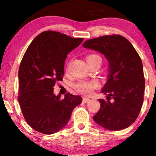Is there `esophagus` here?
Returning a JSON list of instances; mask_svg holds the SVG:
<instances>
[{
  "instance_id": "34e87169",
  "label": "esophagus",
  "mask_w": 156,
  "mask_h": 156,
  "mask_svg": "<svg viewBox=\"0 0 156 156\" xmlns=\"http://www.w3.org/2000/svg\"><path fill=\"white\" fill-rule=\"evenodd\" d=\"M89 101H90V100H89V98H83V102L84 103H87Z\"/></svg>"
}]
</instances>
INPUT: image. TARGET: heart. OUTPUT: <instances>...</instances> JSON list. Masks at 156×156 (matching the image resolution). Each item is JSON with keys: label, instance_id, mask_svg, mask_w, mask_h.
I'll return each mask as SVG.
<instances>
[{"label": "heart", "instance_id": "b5f03b06", "mask_svg": "<svg viewBox=\"0 0 156 156\" xmlns=\"http://www.w3.org/2000/svg\"><path fill=\"white\" fill-rule=\"evenodd\" d=\"M96 58H101V57L97 54H90L87 55V62H90L91 61L96 59ZM98 86H99V83L96 80H81L75 84V89L81 94H90Z\"/></svg>", "mask_w": 156, "mask_h": 156}]
</instances>
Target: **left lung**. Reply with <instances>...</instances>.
Masks as SVG:
<instances>
[{
  "label": "left lung",
  "instance_id": "8db88e82",
  "mask_svg": "<svg viewBox=\"0 0 156 156\" xmlns=\"http://www.w3.org/2000/svg\"><path fill=\"white\" fill-rule=\"evenodd\" d=\"M83 47L102 53L108 62L107 81L101 89L107 94L106 101L99 99L101 108L93 119L107 130L127 128L136 121L144 101L141 58L129 41L119 35L89 39Z\"/></svg>",
  "mask_w": 156,
  "mask_h": 156
}]
</instances>
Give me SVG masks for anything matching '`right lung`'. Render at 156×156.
Listing matches in <instances>:
<instances>
[{"mask_svg": "<svg viewBox=\"0 0 156 156\" xmlns=\"http://www.w3.org/2000/svg\"><path fill=\"white\" fill-rule=\"evenodd\" d=\"M83 38L74 39L60 32L46 31L32 41L20 65L18 101L25 119L44 134L59 131L67 124L82 98L67 93L63 99L53 94L55 81L64 76L68 53Z\"/></svg>", "mask_w": 156, "mask_h": 156, "instance_id": "right-lung-1", "label": "right lung"}]
</instances>
